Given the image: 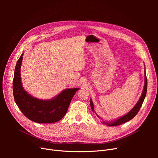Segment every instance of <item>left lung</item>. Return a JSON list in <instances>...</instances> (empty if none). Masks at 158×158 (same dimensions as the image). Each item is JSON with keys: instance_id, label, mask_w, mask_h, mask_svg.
<instances>
[{"instance_id": "8db88e82", "label": "left lung", "mask_w": 158, "mask_h": 158, "mask_svg": "<svg viewBox=\"0 0 158 158\" xmlns=\"http://www.w3.org/2000/svg\"><path fill=\"white\" fill-rule=\"evenodd\" d=\"M147 76H146V73H145V85H144V88L143 90V92L142 95H141L139 101L136 103V104L134 106L133 108H132L127 114L123 115V117L119 118L118 119H117L116 120H113V122H103L102 123L104 124H106L107 126H118L120 125V124H122L123 123H126L130 120L133 118L138 113L140 107H142V105L144 101V99L146 96L147 94ZM90 106H91V108H92V111H94V106L93 102L92 101V99H90ZM98 116V115H97ZM98 117H99L98 116Z\"/></svg>"}]
</instances>
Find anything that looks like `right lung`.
Returning a JSON list of instances; mask_svg holds the SVG:
<instances>
[{"label": "right lung", "instance_id": "1", "mask_svg": "<svg viewBox=\"0 0 158 158\" xmlns=\"http://www.w3.org/2000/svg\"><path fill=\"white\" fill-rule=\"evenodd\" d=\"M23 54L16 63L13 82V92L16 105L27 118L35 122L50 123L60 120L66 114L73 97L79 88L64 89L51 100L33 97L22 85L20 68Z\"/></svg>", "mask_w": 158, "mask_h": 158}]
</instances>
